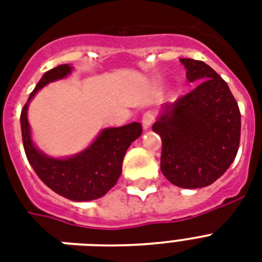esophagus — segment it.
Wrapping results in <instances>:
<instances>
[{
  "mask_svg": "<svg viewBox=\"0 0 262 262\" xmlns=\"http://www.w3.org/2000/svg\"><path fill=\"white\" fill-rule=\"evenodd\" d=\"M156 115L154 111H147V113H144L143 118H141V123H143L144 129H148V127L151 126L152 123L155 122Z\"/></svg>",
  "mask_w": 262,
  "mask_h": 262,
  "instance_id": "1",
  "label": "esophagus"
}]
</instances>
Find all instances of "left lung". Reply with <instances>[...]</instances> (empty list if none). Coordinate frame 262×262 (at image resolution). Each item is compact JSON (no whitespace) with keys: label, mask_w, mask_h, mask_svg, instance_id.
<instances>
[{"label":"left lung","mask_w":262,"mask_h":262,"mask_svg":"<svg viewBox=\"0 0 262 262\" xmlns=\"http://www.w3.org/2000/svg\"><path fill=\"white\" fill-rule=\"evenodd\" d=\"M195 87L164 106L152 130L162 137L160 170L183 189L208 186L226 172L239 148L241 113L227 83L203 61L181 58Z\"/></svg>","instance_id":"8db88e82"}]
</instances>
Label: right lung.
<instances>
[{
  "instance_id": "add662e5",
  "label": "right lung",
  "mask_w": 262,
  "mask_h": 262,
  "mask_svg": "<svg viewBox=\"0 0 262 262\" xmlns=\"http://www.w3.org/2000/svg\"><path fill=\"white\" fill-rule=\"evenodd\" d=\"M72 67L59 65L46 72L31 92L20 115L23 145L27 159L36 175L51 190L72 201H90L102 197L114 186L122 172L123 156L127 148L143 133L139 122L121 127H107L100 132L87 149L67 159L45 155L31 140L27 110L30 100L46 84L71 75Z\"/></svg>"
}]
</instances>
